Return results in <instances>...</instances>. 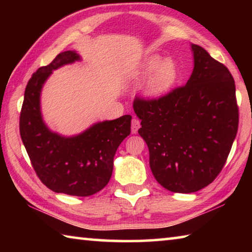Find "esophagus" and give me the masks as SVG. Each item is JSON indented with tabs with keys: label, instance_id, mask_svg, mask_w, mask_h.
Masks as SVG:
<instances>
[{
	"label": "esophagus",
	"instance_id": "obj_1",
	"mask_svg": "<svg viewBox=\"0 0 252 252\" xmlns=\"http://www.w3.org/2000/svg\"><path fill=\"white\" fill-rule=\"evenodd\" d=\"M139 127H140V120H139V119H136V118H133V119H132V121H131L132 133H136V132H138V130H139Z\"/></svg>",
	"mask_w": 252,
	"mask_h": 252
}]
</instances>
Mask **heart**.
<instances>
[{"label":"heart","instance_id":"b5f03b06","mask_svg":"<svg viewBox=\"0 0 252 252\" xmlns=\"http://www.w3.org/2000/svg\"><path fill=\"white\" fill-rule=\"evenodd\" d=\"M153 76L148 84V93L153 96H159L167 93L178 80V67L176 63L167 61L159 55H152L143 61L138 71L139 79Z\"/></svg>","mask_w":252,"mask_h":252}]
</instances>
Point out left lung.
<instances>
[{
    "mask_svg": "<svg viewBox=\"0 0 252 252\" xmlns=\"http://www.w3.org/2000/svg\"><path fill=\"white\" fill-rule=\"evenodd\" d=\"M194 67L186 85L159 97L135 95L156 180L169 191L195 192L215 180L239 125L236 85L228 67L192 44Z\"/></svg>",
    "mask_w": 252,
    "mask_h": 252,
    "instance_id": "obj_1",
    "label": "left lung"
}]
</instances>
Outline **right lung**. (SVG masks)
<instances>
[{"instance_id": "obj_1", "label": "right lung", "mask_w": 252, "mask_h": 252, "mask_svg": "<svg viewBox=\"0 0 252 252\" xmlns=\"http://www.w3.org/2000/svg\"><path fill=\"white\" fill-rule=\"evenodd\" d=\"M79 59L73 51H65L33 73L24 92L20 134L34 171L44 186L58 193L88 197L110 181L114 155L130 134L132 117L126 114L96 123L72 138H63L45 126L40 111L42 85L53 70Z\"/></svg>"}]
</instances>
